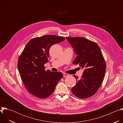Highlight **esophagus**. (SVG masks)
Masks as SVG:
<instances>
[{
  "label": "esophagus",
  "mask_w": 123,
  "mask_h": 123,
  "mask_svg": "<svg viewBox=\"0 0 123 123\" xmlns=\"http://www.w3.org/2000/svg\"><path fill=\"white\" fill-rule=\"evenodd\" d=\"M69 76V74H67L64 73V74H63V76H64V77H67V76Z\"/></svg>",
  "instance_id": "34e87169"
}]
</instances>
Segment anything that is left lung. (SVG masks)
I'll use <instances>...</instances> for the list:
<instances>
[{
	"mask_svg": "<svg viewBox=\"0 0 123 123\" xmlns=\"http://www.w3.org/2000/svg\"><path fill=\"white\" fill-rule=\"evenodd\" d=\"M77 55L74 64H78L84 72L81 78L74 75L76 84L72 89L73 93L80 98L94 95L99 89L106 73V66L98 45L84 37L66 38Z\"/></svg>",
	"mask_w": 123,
	"mask_h": 123,
	"instance_id": "8db88e82",
	"label": "left lung"
}]
</instances>
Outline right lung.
<instances>
[{
	"label": "right lung",
	"instance_id": "1",
	"mask_svg": "<svg viewBox=\"0 0 123 123\" xmlns=\"http://www.w3.org/2000/svg\"><path fill=\"white\" fill-rule=\"evenodd\" d=\"M65 38L47 35L31 39L27 44L18 60V68L21 79L29 92L40 98L49 97L63 75L61 72L45 71L49 48Z\"/></svg>",
	"mask_w": 123,
	"mask_h": 123
}]
</instances>
